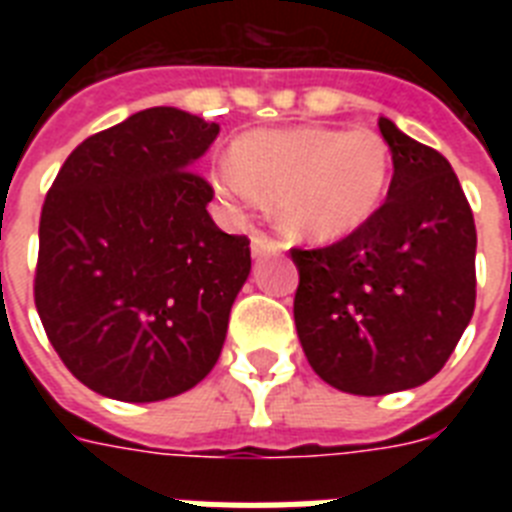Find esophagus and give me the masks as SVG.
<instances>
[{"mask_svg":"<svg viewBox=\"0 0 512 512\" xmlns=\"http://www.w3.org/2000/svg\"><path fill=\"white\" fill-rule=\"evenodd\" d=\"M281 241L276 236H271L268 231H255L252 233V255H268V252H279Z\"/></svg>","mask_w":512,"mask_h":512,"instance_id":"obj_1","label":"esophagus"}]
</instances>
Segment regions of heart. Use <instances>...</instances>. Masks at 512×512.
Here are the masks:
<instances>
[{
  "mask_svg": "<svg viewBox=\"0 0 512 512\" xmlns=\"http://www.w3.org/2000/svg\"><path fill=\"white\" fill-rule=\"evenodd\" d=\"M390 175V148L369 127H287L241 135L231 162L217 167L223 196H273V212L305 239H345L380 209Z\"/></svg>",
  "mask_w": 512,
  "mask_h": 512,
  "instance_id": "1",
  "label": "heart"
}]
</instances>
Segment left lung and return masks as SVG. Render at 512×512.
<instances>
[{"label": "left lung", "mask_w": 512, "mask_h": 512, "mask_svg": "<svg viewBox=\"0 0 512 512\" xmlns=\"http://www.w3.org/2000/svg\"><path fill=\"white\" fill-rule=\"evenodd\" d=\"M377 124L393 154L388 199L345 239L292 249L305 358L353 396L436 377L476 308V223L452 164L390 119Z\"/></svg>", "instance_id": "obj_1"}]
</instances>
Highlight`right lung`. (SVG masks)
<instances>
[{
  "label": "right lung",
  "instance_id": "add662e5",
  "mask_svg": "<svg viewBox=\"0 0 512 512\" xmlns=\"http://www.w3.org/2000/svg\"><path fill=\"white\" fill-rule=\"evenodd\" d=\"M217 132L146 108L79 143L47 191L36 311L68 372L100 396L164 401L220 358L252 257L247 236L209 217L215 191L193 170Z\"/></svg>",
  "mask_w": 512,
  "mask_h": 512
}]
</instances>
